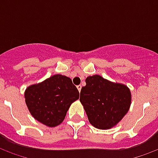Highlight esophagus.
Segmentation results:
<instances>
[{"label": "esophagus", "mask_w": 158, "mask_h": 158, "mask_svg": "<svg viewBox=\"0 0 158 158\" xmlns=\"http://www.w3.org/2000/svg\"><path fill=\"white\" fill-rule=\"evenodd\" d=\"M81 88H82V86L80 85H77V89H79V92H80V90H81Z\"/></svg>", "instance_id": "34e87169"}]
</instances>
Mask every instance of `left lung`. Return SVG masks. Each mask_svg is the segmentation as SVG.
I'll list each match as a JSON object with an SVG mask.
<instances>
[{
  "label": "left lung",
  "instance_id": "1",
  "mask_svg": "<svg viewBox=\"0 0 158 158\" xmlns=\"http://www.w3.org/2000/svg\"><path fill=\"white\" fill-rule=\"evenodd\" d=\"M79 101L89 122L96 129H109L116 126L131 104V93L125 85L114 83L100 75L87 77Z\"/></svg>",
  "mask_w": 158,
  "mask_h": 158
}]
</instances>
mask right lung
I'll return each instance as SVG.
<instances>
[{
  "label": "right lung",
  "instance_id": "right-lung-1",
  "mask_svg": "<svg viewBox=\"0 0 158 158\" xmlns=\"http://www.w3.org/2000/svg\"><path fill=\"white\" fill-rule=\"evenodd\" d=\"M24 98L35 119L52 128L62 123L71 104L79 98V93L70 78L55 74L29 85Z\"/></svg>",
  "mask_w": 158,
  "mask_h": 158
}]
</instances>
